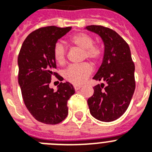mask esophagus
I'll return each instance as SVG.
<instances>
[{"label": "esophagus", "instance_id": "esophagus-1", "mask_svg": "<svg viewBox=\"0 0 152 152\" xmlns=\"http://www.w3.org/2000/svg\"><path fill=\"white\" fill-rule=\"evenodd\" d=\"M74 88H75V91H78L79 89H80V88H81V86H80V85H75V86H74Z\"/></svg>", "mask_w": 152, "mask_h": 152}]
</instances>
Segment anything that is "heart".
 Wrapping results in <instances>:
<instances>
[{
    "mask_svg": "<svg viewBox=\"0 0 152 152\" xmlns=\"http://www.w3.org/2000/svg\"><path fill=\"white\" fill-rule=\"evenodd\" d=\"M71 45L84 49V58H88L94 64H96L102 60L104 55L103 46L94 43L92 36L85 33H77L71 36L68 39ZM53 57L56 62L60 65L65 63L66 50L61 43H56L53 48ZM92 73L91 64L87 62L79 64H72L64 72V77L74 84H80Z\"/></svg>",
    "mask_w": 152,
    "mask_h": 152,
    "instance_id": "obj_1",
    "label": "heart"
}]
</instances>
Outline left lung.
Returning a JSON list of instances; mask_svg holds the SVG:
<instances>
[{
	"label": "left lung",
	"mask_w": 152,
	"mask_h": 152,
	"mask_svg": "<svg viewBox=\"0 0 152 152\" xmlns=\"http://www.w3.org/2000/svg\"><path fill=\"white\" fill-rule=\"evenodd\" d=\"M86 29L99 35L105 46L103 62L93 78L106 86L102 83L94 87V94L88 100L90 113L100 121H114L126 112L135 91V64L129 46L110 28L91 25Z\"/></svg>",
	"instance_id": "obj_1"
}]
</instances>
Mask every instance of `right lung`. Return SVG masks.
Returning a JSON list of instances; mask_svg holds the SVG:
<instances>
[{"mask_svg":"<svg viewBox=\"0 0 152 152\" xmlns=\"http://www.w3.org/2000/svg\"><path fill=\"white\" fill-rule=\"evenodd\" d=\"M71 29L49 26L36 29L24 40L19 53L18 82L23 102L31 115L45 124H58L67 117V103L75 92L69 82L60 83L57 91L49 88L52 75L62 78L54 72L53 48Z\"/></svg>","mask_w":152,"mask_h":152,"instance_id":"add662e5","label":"right lung"}]
</instances>
